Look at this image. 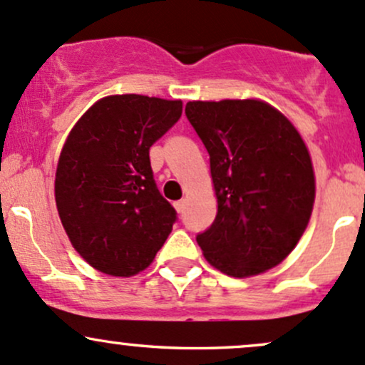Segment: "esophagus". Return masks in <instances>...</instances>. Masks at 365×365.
I'll return each instance as SVG.
<instances>
[{
    "label": "esophagus",
    "mask_w": 365,
    "mask_h": 365,
    "mask_svg": "<svg viewBox=\"0 0 365 365\" xmlns=\"http://www.w3.org/2000/svg\"><path fill=\"white\" fill-rule=\"evenodd\" d=\"M173 206H175L176 212L182 213L183 208H185V202H183V201H176V202H173Z\"/></svg>",
    "instance_id": "34e87169"
}]
</instances>
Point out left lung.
Segmentation results:
<instances>
[{"instance_id": "8db88e82", "label": "left lung", "mask_w": 365, "mask_h": 365, "mask_svg": "<svg viewBox=\"0 0 365 365\" xmlns=\"http://www.w3.org/2000/svg\"><path fill=\"white\" fill-rule=\"evenodd\" d=\"M185 113L210 153L217 217L195 240L220 273L248 278L289 257L308 227L314 171L289 118L260 99L189 101Z\"/></svg>"}]
</instances>
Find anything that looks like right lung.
<instances>
[{
    "label": "right lung",
    "instance_id": "add662e5",
    "mask_svg": "<svg viewBox=\"0 0 365 365\" xmlns=\"http://www.w3.org/2000/svg\"><path fill=\"white\" fill-rule=\"evenodd\" d=\"M180 99L113 94L76 120L57 160L56 206L70 243L94 269H147L176 212L157 190L150 147L182 117Z\"/></svg>",
    "mask_w": 365,
    "mask_h": 365
}]
</instances>
